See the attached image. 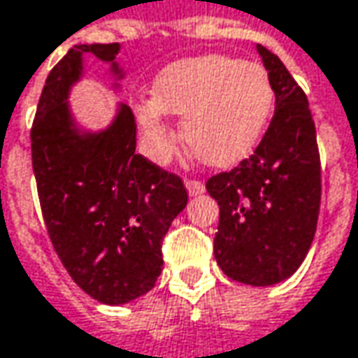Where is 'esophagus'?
Masks as SVG:
<instances>
[{
    "label": "esophagus",
    "mask_w": 358,
    "mask_h": 358,
    "mask_svg": "<svg viewBox=\"0 0 358 358\" xmlns=\"http://www.w3.org/2000/svg\"><path fill=\"white\" fill-rule=\"evenodd\" d=\"M185 187H187L189 195H199V193L206 192V185L201 181H195V179H187L185 181Z\"/></svg>",
    "instance_id": "obj_1"
}]
</instances>
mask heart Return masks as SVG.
<instances>
[{"label": "heart", "instance_id": "1", "mask_svg": "<svg viewBox=\"0 0 358 358\" xmlns=\"http://www.w3.org/2000/svg\"><path fill=\"white\" fill-rule=\"evenodd\" d=\"M275 106L265 69L224 55H201L165 66L152 101L138 106L144 141L157 157L173 150L165 114L183 117L192 155L210 166H230L259 144Z\"/></svg>", "mask_w": 358, "mask_h": 358}]
</instances>
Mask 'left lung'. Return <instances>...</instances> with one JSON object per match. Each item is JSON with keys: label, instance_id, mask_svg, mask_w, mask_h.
Wrapping results in <instances>:
<instances>
[{"label": "left lung", "instance_id": "8db88e82", "mask_svg": "<svg viewBox=\"0 0 358 358\" xmlns=\"http://www.w3.org/2000/svg\"><path fill=\"white\" fill-rule=\"evenodd\" d=\"M257 50L275 91V115L255 152L208 179L220 206L214 257L234 281L275 285L303 263L320 214L316 126L303 90L265 46Z\"/></svg>", "mask_w": 358, "mask_h": 358}]
</instances>
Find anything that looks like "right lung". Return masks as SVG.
<instances>
[{
    "instance_id": "obj_1",
    "label": "right lung",
    "mask_w": 358,
    "mask_h": 358,
    "mask_svg": "<svg viewBox=\"0 0 358 358\" xmlns=\"http://www.w3.org/2000/svg\"><path fill=\"white\" fill-rule=\"evenodd\" d=\"M115 64L120 44H79L48 73L32 124V169L44 224L71 279L93 299L128 303L157 283L163 238L187 206L183 181L136 155V120L120 103L101 132H81L69 91L83 55Z\"/></svg>"
}]
</instances>
